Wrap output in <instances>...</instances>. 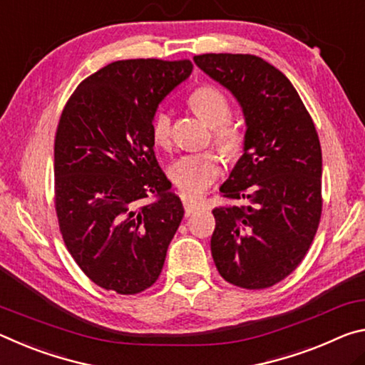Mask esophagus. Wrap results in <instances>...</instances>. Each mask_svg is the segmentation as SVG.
<instances>
[{"label":"esophagus","instance_id":"1","mask_svg":"<svg viewBox=\"0 0 365 365\" xmlns=\"http://www.w3.org/2000/svg\"><path fill=\"white\" fill-rule=\"evenodd\" d=\"M184 210H186V215H187V217H190V215L195 213L197 210H200V205L192 204V202L184 200Z\"/></svg>","mask_w":365,"mask_h":365}]
</instances>
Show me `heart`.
<instances>
[{
  "mask_svg": "<svg viewBox=\"0 0 365 365\" xmlns=\"http://www.w3.org/2000/svg\"><path fill=\"white\" fill-rule=\"evenodd\" d=\"M189 105L202 119L213 128V140L220 150L228 157L241 150L242 133L235 124H230L231 103L222 88L202 86L190 93ZM152 137L157 145L170 148L173 142V121L168 110L161 108L152 119ZM222 157L213 150L187 153L173 161L170 178L181 194L187 199H199L205 190L222 176Z\"/></svg>",
  "mask_w": 365,
  "mask_h": 365,
  "instance_id": "b5f03b06",
  "label": "heart"
}]
</instances>
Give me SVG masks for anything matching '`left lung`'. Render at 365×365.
I'll list each match as a JSON object with an SVG mask.
<instances>
[{
	"instance_id": "8db88e82",
	"label": "left lung",
	"mask_w": 365,
	"mask_h": 365,
	"mask_svg": "<svg viewBox=\"0 0 365 365\" xmlns=\"http://www.w3.org/2000/svg\"><path fill=\"white\" fill-rule=\"evenodd\" d=\"M195 64L235 95L246 118L244 153L220 187L213 262L226 282L265 289L306 257L322 217V148L288 77L254 55L207 53Z\"/></svg>"
}]
</instances>
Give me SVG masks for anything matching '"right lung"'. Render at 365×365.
<instances>
[{
  "label": "right lung",
  "instance_id": "add662e5",
  "mask_svg": "<svg viewBox=\"0 0 365 365\" xmlns=\"http://www.w3.org/2000/svg\"><path fill=\"white\" fill-rule=\"evenodd\" d=\"M190 73L189 59L115 61L77 86L59 118V231L81 270L106 291L150 288L184 217L155 158L152 119Z\"/></svg>",
  "mask_w": 365,
  "mask_h": 365
}]
</instances>
